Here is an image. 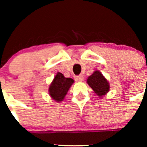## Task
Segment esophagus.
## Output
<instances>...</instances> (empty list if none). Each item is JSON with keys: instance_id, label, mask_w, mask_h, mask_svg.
Returning <instances> with one entry per match:
<instances>
[{"instance_id": "34e87169", "label": "esophagus", "mask_w": 147, "mask_h": 147, "mask_svg": "<svg viewBox=\"0 0 147 147\" xmlns=\"http://www.w3.org/2000/svg\"><path fill=\"white\" fill-rule=\"evenodd\" d=\"M74 79H75V81L76 82H82L83 80H84V77H83V76L80 75V76H75Z\"/></svg>"}]
</instances>
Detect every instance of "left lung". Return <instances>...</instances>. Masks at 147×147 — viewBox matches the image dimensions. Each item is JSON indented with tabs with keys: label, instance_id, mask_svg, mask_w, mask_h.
I'll use <instances>...</instances> for the list:
<instances>
[{
	"label": "left lung",
	"instance_id": "left-lung-1",
	"mask_svg": "<svg viewBox=\"0 0 147 147\" xmlns=\"http://www.w3.org/2000/svg\"><path fill=\"white\" fill-rule=\"evenodd\" d=\"M87 83L98 97L102 98L110 91L108 81L99 71H95L87 80Z\"/></svg>",
	"mask_w": 147,
	"mask_h": 147
}]
</instances>
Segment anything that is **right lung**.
Masks as SVG:
<instances>
[{
  "mask_svg": "<svg viewBox=\"0 0 147 147\" xmlns=\"http://www.w3.org/2000/svg\"><path fill=\"white\" fill-rule=\"evenodd\" d=\"M74 82V80L73 79L65 77L62 74L57 72L49 85V96L55 102H61L63 101Z\"/></svg>",
  "mask_w": 147,
  "mask_h": 147,
  "instance_id": "1",
  "label": "right lung"
}]
</instances>
